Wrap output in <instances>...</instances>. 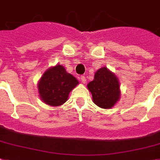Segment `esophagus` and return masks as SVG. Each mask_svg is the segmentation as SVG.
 Wrapping results in <instances>:
<instances>
[{
	"label": "esophagus",
	"instance_id": "obj_1",
	"mask_svg": "<svg viewBox=\"0 0 160 160\" xmlns=\"http://www.w3.org/2000/svg\"><path fill=\"white\" fill-rule=\"evenodd\" d=\"M80 80H81L83 84H85V83H86V79H85L84 76H81V77H80Z\"/></svg>",
	"mask_w": 160,
	"mask_h": 160
}]
</instances>
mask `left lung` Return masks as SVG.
Wrapping results in <instances>:
<instances>
[{"mask_svg": "<svg viewBox=\"0 0 160 160\" xmlns=\"http://www.w3.org/2000/svg\"><path fill=\"white\" fill-rule=\"evenodd\" d=\"M93 102L103 109H110L121 98L120 83L118 76L106 67L96 71L92 81L87 84Z\"/></svg>", "mask_w": 160, "mask_h": 160, "instance_id": "left-lung-1", "label": "left lung"}]
</instances>
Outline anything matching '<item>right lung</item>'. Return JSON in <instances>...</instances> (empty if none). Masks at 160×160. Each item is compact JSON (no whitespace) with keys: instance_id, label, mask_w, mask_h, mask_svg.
<instances>
[{"instance_id":"1","label":"right lung","mask_w":160,"mask_h":160,"mask_svg":"<svg viewBox=\"0 0 160 160\" xmlns=\"http://www.w3.org/2000/svg\"><path fill=\"white\" fill-rule=\"evenodd\" d=\"M79 81L68 73L62 65L49 67L38 82V90L42 102L49 106L59 107L68 100L70 93Z\"/></svg>"}]
</instances>
